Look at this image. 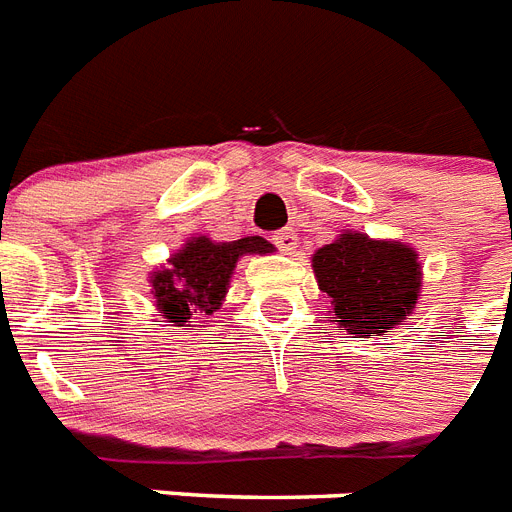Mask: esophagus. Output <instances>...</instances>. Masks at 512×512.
Returning <instances> with one entry per match:
<instances>
[{"instance_id":"esophagus-1","label":"esophagus","mask_w":512,"mask_h":512,"mask_svg":"<svg viewBox=\"0 0 512 512\" xmlns=\"http://www.w3.org/2000/svg\"><path fill=\"white\" fill-rule=\"evenodd\" d=\"M272 240H275V245L280 248L282 253H293L298 248V232L290 230V227L275 232V235H272Z\"/></svg>"}]
</instances>
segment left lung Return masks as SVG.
<instances>
[{"mask_svg":"<svg viewBox=\"0 0 512 512\" xmlns=\"http://www.w3.org/2000/svg\"><path fill=\"white\" fill-rule=\"evenodd\" d=\"M320 290L333 317L351 335H383L402 325L420 296V261L410 245L343 232L312 256Z\"/></svg>","mask_w":512,"mask_h":512,"instance_id":"1","label":"left lung"}]
</instances>
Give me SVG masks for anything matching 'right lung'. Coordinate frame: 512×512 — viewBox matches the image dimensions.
<instances>
[{
    "instance_id": "right-lung-1",
    "label": "right lung",
    "mask_w": 512,
    "mask_h": 512,
    "mask_svg": "<svg viewBox=\"0 0 512 512\" xmlns=\"http://www.w3.org/2000/svg\"><path fill=\"white\" fill-rule=\"evenodd\" d=\"M272 251L275 245L259 235L232 243H214L206 235L192 237L171 256L169 267L155 269L150 277L158 312L166 322H177V327H192L187 325L192 314H214L222 306L240 256Z\"/></svg>"
}]
</instances>
